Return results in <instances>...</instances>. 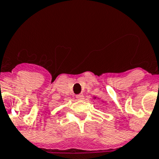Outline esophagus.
<instances>
[{"instance_id": "1", "label": "esophagus", "mask_w": 159, "mask_h": 159, "mask_svg": "<svg viewBox=\"0 0 159 159\" xmlns=\"http://www.w3.org/2000/svg\"><path fill=\"white\" fill-rule=\"evenodd\" d=\"M76 98H77V99H80V100L83 99V98H84V95H83V94H77V95H76Z\"/></svg>"}]
</instances>
